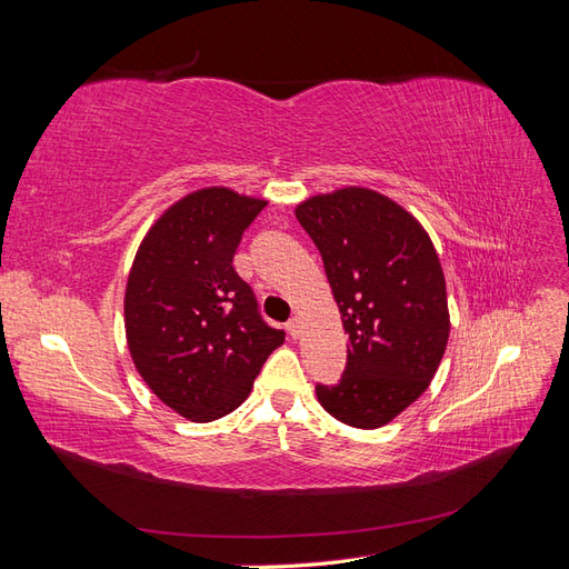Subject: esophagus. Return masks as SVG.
Segmentation results:
<instances>
[{"label":"esophagus","instance_id":"34e87169","mask_svg":"<svg viewBox=\"0 0 569 569\" xmlns=\"http://www.w3.org/2000/svg\"><path fill=\"white\" fill-rule=\"evenodd\" d=\"M287 332H289V337H299V332H301V320L299 318H289L287 320Z\"/></svg>","mask_w":569,"mask_h":569}]
</instances>
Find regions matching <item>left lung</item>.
I'll return each instance as SVG.
<instances>
[{
	"instance_id": "8db88e82",
	"label": "left lung",
	"mask_w": 569,
	"mask_h": 569,
	"mask_svg": "<svg viewBox=\"0 0 569 569\" xmlns=\"http://www.w3.org/2000/svg\"><path fill=\"white\" fill-rule=\"evenodd\" d=\"M297 218L322 256L349 335L341 380L318 385V401L343 425L382 427L420 399L449 341L432 239L399 203L363 187L308 199Z\"/></svg>"
}]
</instances>
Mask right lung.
Instances as JSON below:
<instances>
[{"label":"right lung","mask_w":569,"mask_h":569,"mask_svg":"<svg viewBox=\"0 0 569 569\" xmlns=\"http://www.w3.org/2000/svg\"><path fill=\"white\" fill-rule=\"evenodd\" d=\"M263 199L228 187L187 194L153 222L126 287V335L137 372L192 422L242 403L266 358L284 341L232 268Z\"/></svg>","instance_id":"obj_1"}]
</instances>
